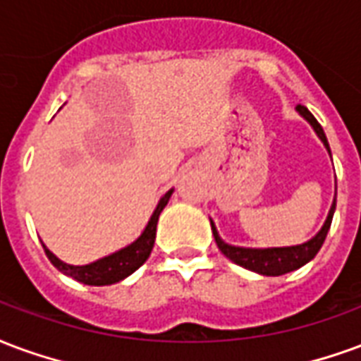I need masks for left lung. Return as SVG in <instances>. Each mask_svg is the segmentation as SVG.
I'll return each instance as SVG.
<instances>
[{
	"mask_svg": "<svg viewBox=\"0 0 361 361\" xmlns=\"http://www.w3.org/2000/svg\"><path fill=\"white\" fill-rule=\"evenodd\" d=\"M296 109L300 111V115L307 119V123L314 126V130L317 133V136L321 138V142L325 144V148L329 149L327 136L323 133V128L317 123L312 113L307 111V107L304 105H296ZM331 152V149H329ZM336 207V198L331 206V212H329V217L325 221V225L321 228L319 233L312 238V240L304 242L300 246H288V248H265V250H256V248H238V246H228L225 242L221 240L217 231H215V225L212 223L213 236H215V242H217V248L225 254V256L235 262L236 265H240L244 269L256 271L259 275H267V277H279V275H285V273H290L294 269H300L302 265H306L310 259H314L315 254L319 252V248L325 242V236L329 233V227H331V221H333V213H335Z\"/></svg>",
	"mask_w": 361,
	"mask_h": 361,
	"instance_id": "obj_1",
	"label": "left lung"
}]
</instances>
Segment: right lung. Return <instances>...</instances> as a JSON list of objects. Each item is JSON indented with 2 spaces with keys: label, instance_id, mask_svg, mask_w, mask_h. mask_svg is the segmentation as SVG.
<instances>
[{
  "label": "right lung",
  "instance_id": "add662e5",
  "mask_svg": "<svg viewBox=\"0 0 361 361\" xmlns=\"http://www.w3.org/2000/svg\"><path fill=\"white\" fill-rule=\"evenodd\" d=\"M171 194L173 190H169L161 200H159V204L155 207L154 215H152V219L148 221V227L144 228V233L140 235L138 240H134L130 246H126V248L119 250V252H115L111 256L102 257V259H97L94 264L88 265H69V264H63L61 259H57V257L49 252V250L44 246L46 250V256L47 259L51 262V264L57 267V269L65 273V275H69V277L76 279V281H80L84 285H92V286H104V285H113V283H119L125 277H128L130 273L138 269L146 259L152 254V248H154V242H155V227H157V219H159V213L163 212V207L167 206V202H169Z\"/></svg>",
  "mask_w": 361,
  "mask_h": 361
}]
</instances>
